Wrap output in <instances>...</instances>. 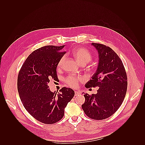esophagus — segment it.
Masks as SVG:
<instances>
[{"label": "esophagus", "mask_w": 145, "mask_h": 145, "mask_svg": "<svg viewBox=\"0 0 145 145\" xmlns=\"http://www.w3.org/2000/svg\"><path fill=\"white\" fill-rule=\"evenodd\" d=\"M80 95V91H75V96H78V95Z\"/></svg>", "instance_id": "1"}]
</instances>
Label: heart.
Wrapping results in <instances>:
<instances>
[{
	"mask_svg": "<svg viewBox=\"0 0 145 145\" xmlns=\"http://www.w3.org/2000/svg\"><path fill=\"white\" fill-rule=\"evenodd\" d=\"M73 55L74 56L76 61L82 66L87 65L92 59V56L90 52L86 48L83 47H78L75 48L73 51ZM65 59V55L60 58L58 63V67H61ZM82 80V78L76 75H69L65 79V82L66 84L72 87H76L78 85V82Z\"/></svg>",
	"mask_w": 145,
	"mask_h": 145,
	"instance_id": "b5f03b06",
	"label": "heart"
}]
</instances>
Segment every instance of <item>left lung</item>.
I'll return each instance as SVG.
<instances>
[{
    "label": "left lung",
    "mask_w": 145,
    "mask_h": 145,
    "mask_svg": "<svg viewBox=\"0 0 145 145\" xmlns=\"http://www.w3.org/2000/svg\"><path fill=\"white\" fill-rule=\"evenodd\" d=\"M91 45L98 54V64L85 87H99L97 94L85 93L82 107L89 118L104 120L115 113L123 101L127 90V76L122 61L112 48L97 43Z\"/></svg>",
    "instance_id": "1"
}]
</instances>
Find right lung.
<instances>
[{
  "mask_svg": "<svg viewBox=\"0 0 145 145\" xmlns=\"http://www.w3.org/2000/svg\"><path fill=\"white\" fill-rule=\"evenodd\" d=\"M65 45L44 46L27 57L18 73L17 88L24 106L33 118L45 124H53L63 118L65 108L74 97L72 88L63 87L52 92L48 84L57 81L58 61L65 52Z\"/></svg>",
  "mask_w": 145,
  "mask_h": 145,
  "instance_id": "obj_1",
  "label": "right lung"
}]
</instances>
